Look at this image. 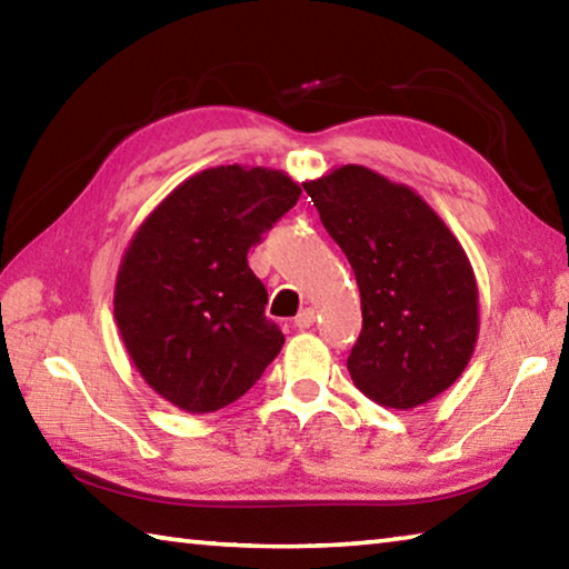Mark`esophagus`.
Returning <instances> with one entry per match:
<instances>
[{
    "label": "esophagus",
    "mask_w": 569,
    "mask_h": 569,
    "mask_svg": "<svg viewBox=\"0 0 569 569\" xmlns=\"http://www.w3.org/2000/svg\"><path fill=\"white\" fill-rule=\"evenodd\" d=\"M313 321H316V313L311 311V308H306V311H301L296 316V329H301V331H306V329H311L313 326Z\"/></svg>",
    "instance_id": "esophagus-1"
}]
</instances>
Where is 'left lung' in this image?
I'll return each mask as SVG.
<instances>
[{
  "label": "left lung",
  "mask_w": 569,
  "mask_h": 569,
  "mask_svg": "<svg viewBox=\"0 0 569 569\" xmlns=\"http://www.w3.org/2000/svg\"><path fill=\"white\" fill-rule=\"evenodd\" d=\"M303 188L359 283L363 329L346 361L356 389L401 411L439 397L479 336L477 278L457 236L417 190L363 166Z\"/></svg>",
  "instance_id": "left-lung-1"
}]
</instances>
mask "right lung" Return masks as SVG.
<instances>
[{
	"label": "right lung",
	"mask_w": 569,
	"mask_h": 569,
	"mask_svg": "<svg viewBox=\"0 0 569 569\" xmlns=\"http://www.w3.org/2000/svg\"><path fill=\"white\" fill-rule=\"evenodd\" d=\"M301 196L273 168L200 170L134 230L114 278V321L148 387L188 413L228 407L283 346L248 250Z\"/></svg>",
	"instance_id": "obj_1"
}]
</instances>
